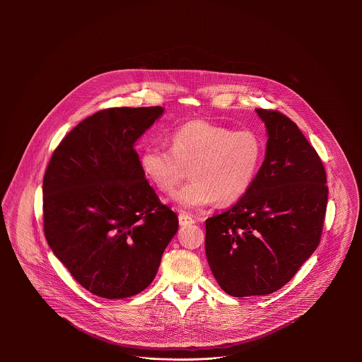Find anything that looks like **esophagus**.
I'll return each instance as SVG.
<instances>
[{"instance_id":"esophagus-1","label":"esophagus","mask_w":362,"mask_h":362,"mask_svg":"<svg viewBox=\"0 0 362 362\" xmlns=\"http://www.w3.org/2000/svg\"><path fill=\"white\" fill-rule=\"evenodd\" d=\"M178 221H180V226H189V224H192L195 220H194L191 216H188V214H185V213H181V214L178 216Z\"/></svg>"}]
</instances>
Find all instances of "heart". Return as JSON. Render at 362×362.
<instances>
[{"label":"heart","instance_id":"1","mask_svg":"<svg viewBox=\"0 0 362 362\" xmlns=\"http://www.w3.org/2000/svg\"><path fill=\"white\" fill-rule=\"evenodd\" d=\"M264 142L254 131H234L202 119L178 127L171 149L148 146L139 158L145 178L160 192H173L189 168L192 181L171 197L177 206L197 210L231 205L254 185Z\"/></svg>","mask_w":362,"mask_h":362}]
</instances>
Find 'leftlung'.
Returning <instances> with one entry per match:
<instances>
[{
	"mask_svg": "<svg viewBox=\"0 0 362 362\" xmlns=\"http://www.w3.org/2000/svg\"><path fill=\"white\" fill-rule=\"evenodd\" d=\"M267 142L258 177L227 211L206 220V258L233 297L281 288L319 245L327 205L325 167L297 124L257 108Z\"/></svg>",
	"mask_w": 362,
	"mask_h": 362,
	"instance_id": "obj_1",
	"label": "left lung"
}]
</instances>
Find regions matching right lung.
Wrapping results in <instances>:
<instances>
[{
	"mask_svg": "<svg viewBox=\"0 0 362 362\" xmlns=\"http://www.w3.org/2000/svg\"><path fill=\"white\" fill-rule=\"evenodd\" d=\"M163 112L117 107L88 117L61 141L45 174L46 240L74 279L102 298L144 291L178 230L135 151Z\"/></svg>",
	"mask_w": 362,
	"mask_h": 362,
	"instance_id": "right-lung-1",
	"label": "right lung"
}]
</instances>
